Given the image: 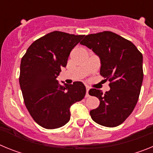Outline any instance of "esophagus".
<instances>
[{
  "label": "esophagus",
  "mask_w": 153,
  "mask_h": 153,
  "mask_svg": "<svg viewBox=\"0 0 153 153\" xmlns=\"http://www.w3.org/2000/svg\"><path fill=\"white\" fill-rule=\"evenodd\" d=\"M89 90H90V89L88 88V87H86V97H88L89 96Z\"/></svg>",
  "instance_id": "esophagus-1"
}]
</instances>
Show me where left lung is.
<instances>
[{
  "instance_id": "8db88e82",
  "label": "left lung",
  "mask_w": 153,
  "mask_h": 153,
  "mask_svg": "<svg viewBox=\"0 0 153 153\" xmlns=\"http://www.w3.org/2000/svg\"><path fill=\"white\" fill-rule=\"evenodd\" d=\"M82 45L100 58V75L109 81V91L102 94L92 88L90 96L100 105L90 112L94 122L106 127L122 124L133 111L143 79V54L130 40L111 32L102 31L85 36Z\"/></svg>"
}]
</instances>
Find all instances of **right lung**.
I'll return each instance as SVG.
<instances>
[{
	"instance_id": "right-lung-1",
	"label": "right lung",
	"mask_w": 153,
	"mask_h": 153,
	"mask_svg": "<svg viewBox=\"0 0 153 153\" xmlns=\"http://www.w3.org/2000/svg\"><path fill=\"white\" fill-rule=\"evenodd\" d=\"M84 35L53 31L35 40L23 56L19 83L24 103L36 123L57 129L67 123L70 108L86 94L83 83L60 85L56 77Z\"/></svg>"
}]
</instances>
